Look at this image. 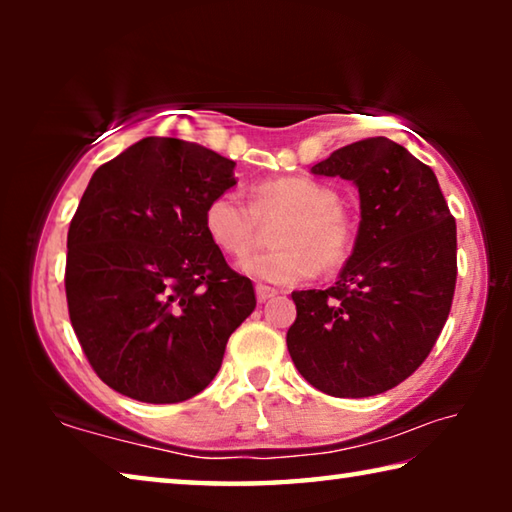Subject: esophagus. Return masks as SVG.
<instances>
[{
  "instance_id": "34e87169",
  "label": "esophagus",
  "mask_w": 512,
  "mask_h": 512,
  "mask_svg": "<svg viewBox=\"0 0 512 512\" xmlns=\"http://www.w3.org/2000/svg\"><path fill=\"white\" fill-rule=\"evenodd\" d=\"M255 293H257V300L259 302H266V300H271V298L277 296V291L271 289V287H266V284H257Z\"/></svg>"
}]
</instances>
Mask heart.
Instances as JSON below:
<instances>
[{
    "mask_svg": "<svg viewBox=\"0 0 512 512\" xmlns=\"http://www.w3.org/2000/svg\"><path fill=\"white\" fill-rule=\"evenodd\" d=\"M284 219L275 232L280 250L250 255L239 271L266 284L311 280L318 268L334 271L350 257L354 230L339 194L311 178H277L250 192V205L237 194H216L203 212V228L225 255L244 257L257 246L262 223Z\"/></svg>",
    "mask_w": 512,
    "mask_h": 512,
    "instance_id": "b5f03b06",
    "label": "heart"
}]
</instances>
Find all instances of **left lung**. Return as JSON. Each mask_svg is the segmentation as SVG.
Returning a JSON list of instances; mask_svg holds the SVG:
<instances>
[{
	"instance_id": "left-lung-1",
	"label": "left lung",
	"mask_w": 512,
	"mask_h": 512,
	"mask_svg": "<svg viewBox=\"0 0 512 512\" xmlns=\"http://www.w3.org/2000/svg\"><path fill=\"white\" fill-rule=\"evenodd\" d=\"M359 189L352 255L325 291H293V363L334 397L391 391L429 357L452 309L456 221L427 164L386 137L343 146L311 167Z\"/></svg>"
}]
</instances>
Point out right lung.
Returning <instances> with one entry per match:
<instances>
[{
	"instance_id": "right-lung-1",
	"label": "right lung",
	"mask_w": 512,
	"mask_h": 512,
	"mask_svg": "<svg viewBox=\"0 0 512 512\" xmlns=\"http://www.w3.org/2000/svg\"><path fill=\"white\" fill-rule=\"evenodd\" d=\"M237 164L196 142L144 137L92 173L67 232L69 320L94 372L137 402H185L253 314L248 277L203 228Z\"/></svg>"
}]
</instances>
